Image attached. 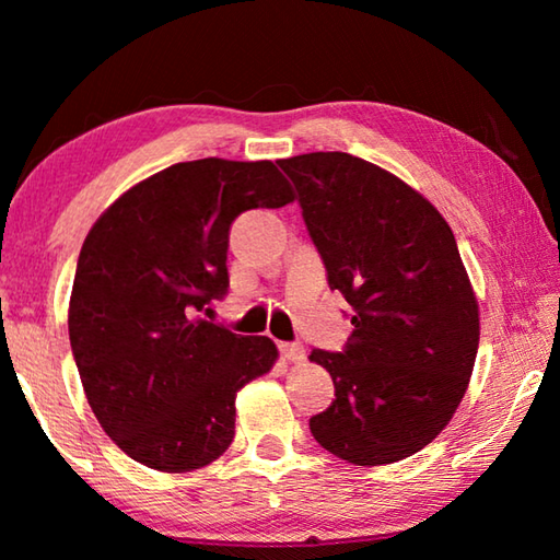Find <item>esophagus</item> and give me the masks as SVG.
I'll return each instance as SVG.
<instances>
[{
	"label": "esophagus",
	"mask_w": 560,
	"mask_h": 560,
	"mask_svg": "<svg viewBox=\"0 0 560 560\" xmlns=\"http://www.w3.org/2000/svg\"><path fill=\"white\" fill-rule=\"evenodd\" d=\"M279 350L289 363H301V360L306 358V350H303L301 343H279Z\"/></svg>",
	"instance_id": "34e87169"
}]
</instances>
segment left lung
I'll return each instance as SVG.
<instances>
[{
    "instance_id": "left-lung-1",
    "label": "left lung",
    "mask_w": 560,
    "mask_h": 560,
    "mask_svg": "<svg viewBox=\"0 0 560 560\" xmlns=\"http://www.w3.org/2000/svg\"><path fill=\"white\" fill-rule=\"evenodd\" d=\"M328 287L353 308L343 353L308 358L336 400L311 417L320 447L358 467L400 462L447 428L479 348V303L457 242L432 202L348 153L279 160Z\"/></svg>"
}]
</instances>
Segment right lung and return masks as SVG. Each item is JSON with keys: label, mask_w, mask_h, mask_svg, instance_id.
Masks as SVG:
<instances>
[{"label": "right lung", "mask_w": 560, "mask_h": 560, "mask_svg": "<svg viewBox=\"0 0 560 560\" xmlns=\"http://www.w3.org/2000/svg\"><path fill=\"white\" fill-rule=\"evenodd\" d=\"M289 202L291 187L271 160L205 158L150 175L91 226L69 338L93 415L130 459L183 474L232 444L236 393L267 375L279 350L197 311L230 287L236 217Z\"/></svg>", "instance_id": "right-lung-1"}]
</instances>
